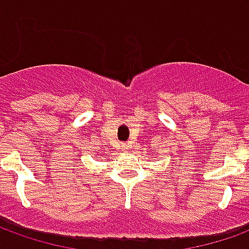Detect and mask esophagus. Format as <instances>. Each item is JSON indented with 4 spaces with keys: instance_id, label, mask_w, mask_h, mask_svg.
I'll use <instances>...</instances> for the list:
<instances>
[{
    "instance_id": "34e87169",
    "label": "esophagus",
    "mask_w": 249,
    "mask_h": 249,
    "mask_svg": "<svg viewBox=\"0 0 249 249\" xmlns=\"http://www.w3.org/2000/svg\"><path fill=\"white\" fill-rule=\"evenodd\" d=\"M129 148H130V146L128 145V144H123V145H121V148H120V149H121V152H125V153H126V152L129 151Z\"/></svg>"
}]
</instances>
